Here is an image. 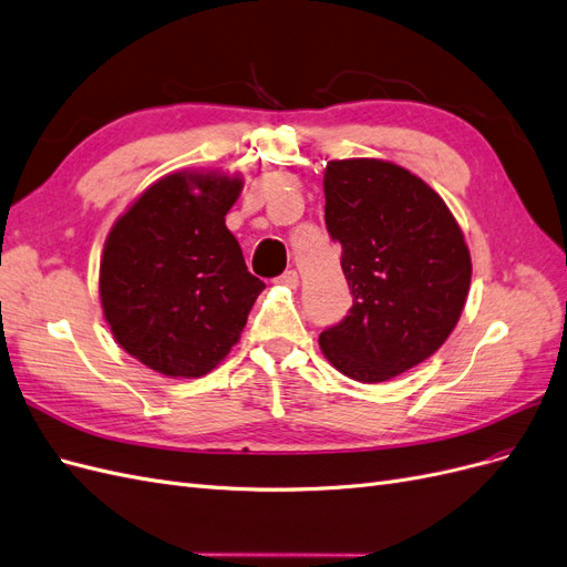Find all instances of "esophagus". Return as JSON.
<instances>
[{
	"instance_id": "34e87169",
	"label": "esophagus",
	"mask_w": 567,
	"mask_h": 567,
	"mask_svg": "<svg viewBox=\"0 0 567 567\" xmlns=\"http://www.w3.org/2000/svg\"><path fill=\"white\" fill-rule=\"evenodd\" d=\"M277 284H281V286H286V288H298V284H300L298 271H296V269H288V271H284L281 277L277 279Z\"/></svg>"
}]
</instances>
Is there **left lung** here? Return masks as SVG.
Here are the masks:
<instances>
[{
    "mask_svg": "<svg viewBox=\"0 0 567 567\" xmlns=\"http://www.w3.org/2000/svg\"><path fill=\"white\" fill-rule=\"evenodd\" d=\"M323 196L352 307L319 336V348L352 381H390L454 331L471 288V250L447 203L398 163L329 161Z\"/></svg>",
    "mask_w": 567,
    "mask_h": 567,
    "instance_id": "left-lung-1",
    "label": "left lung"
}]
</instances>
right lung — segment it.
<instances>
[{"label": "right lung", "mask_w": 567, "mask_h": 567, "mask_svg": "<svg viewBox=\"0 0 567 567\" xmlns=\"http://www.w3.org/2000/svg\"><path fill=\"white\" fill-rule=\"evenodd\" d=\"M241 192V175L179 169L146 186L106 236L104 319L120 348L167 379L219 367L265 288L225 221Z\"/></svg>", "instance_id": "obj_1"}]
</instances>
